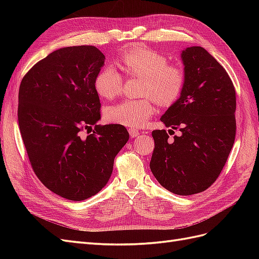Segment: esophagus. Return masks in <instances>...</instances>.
<instances>
[{
	"label": "esophagus",
	"instance_id": "obj_1",
	"mask_svg": "<svg viewBox=\"0 0 259 259\" xmlns=\"http://www.w3.org/2000/svg\"><path fill=\"white\" fill-rule=\"evenodd\" d=\"M128 133H130V135H131V137H132V138L137 137V136L140 134L139 131H138V130H136V128H130Z\"/></svg>",
	"mask_w": 259,
	"mask_h": 259
}]
</instances>
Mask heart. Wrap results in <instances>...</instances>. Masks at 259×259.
<instances>
[{"mask_svg":"<svg viewBox=\"0 0 259 259\" xmlns=\"http://www.w3.org/2000/svg\"><path fill=\"white\" fill-rule=\"evenodd\" d=\"M121 64L128 74L144 76L140 99H126L108 107L106 119L114 124L127 127H143L155 112L154 99L159 104H173L182 94L184 72L179 68L168 65L163 55L151 50L128 51L121 57ZM122 75L111 65L101 68L97 72L94 86L100 97L112 99L122 91Z\"/></svg>","mask_w":259,"mask_h":259,"instance_id":"1","label":"heart"}]
</instances>
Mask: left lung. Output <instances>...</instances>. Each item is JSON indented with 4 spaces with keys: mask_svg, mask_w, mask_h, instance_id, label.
Returning a JSON list of instances; mask_svg holds the SVG:
<instances>
[{
    "mask_svg": "<svg viewBox=\"0 0 259 259\" xmlns=\"http://www.w3.org/2000/svg\"><path fill=\"white\" fill-rule=\"evenodd\" d=\"M184 88L162 116L165 130L152 132L150 169L162 187L178 195L206 190L224 168L236 137V91L224 67L201 46L180 54Z\"/></svg>",
    "mask_w": 259,
    "mask_h": 259,
    "instance_id": "obj_1",
    "label": "left lung"
}]
</instances>
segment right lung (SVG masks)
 <instances>
[{
  "mask_svg": "<svg viewBox=\"0 0 259 259\" xmlns=\"http://www.w3.org/2000/svg\"><path fill=\"white\" fill-rule=\"evenodd\" d=\"M104 65L95 46H69L38 61L20 83L18 124L31 165L46 188L71 201L103 189L130 137L123 125H97L94 80ZM84 129L93 134L82 137Z\"/></svg>",
  "mask_w": 259,
  "mask_h": 259,
  "instance_id": "obj_1",
  "label": "right lung"
}]
</instances>
